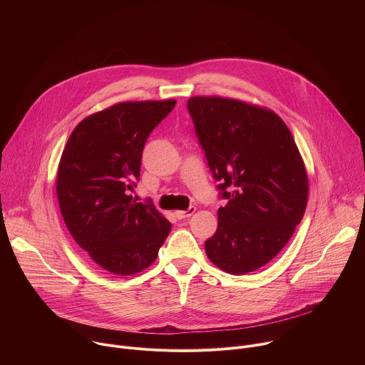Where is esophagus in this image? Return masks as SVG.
<instances>
[{
    "label": "esophagus",
    "mask_w": 365,
    "mask_h": 365,
    "mask_svg": "<svg viewBox=\"0 0 365 365\" xmlns=\"http://www.w3.org/2000/svg\"><path fill=\"white\" fill-rule=\"evenodd\" d=\"M195 211H196V207H195V206H189L186 211H176V212H175V215H176V218H178V220H185V218L192 217V215L195 214Z\"/></svg>",
    "instance_id": "1"
}]
</instances>
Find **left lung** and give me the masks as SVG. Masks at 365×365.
Here are the masks:
<instances>
[{
    "mask_svg": "<svg viewBox=\"0 0 365 365\" xmlns=\"http://www.w3.org/2000/svg\"><path fill=\"white\" fill-rule=\"evenodd\" d=\"M187 110L227 205L205 241L207 258L241 276L267 264L303 218L307 175L284 121L270 110L221 96H193Z\"/></svg>",
    "mask_w": 365,
    "mask_h": 365,
    "instance_id": "1",
    "label": "left lung"
}]
</instances>
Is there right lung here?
Segmentation results:
<instances>
[{"label":"right lung","instance_id":"obj_1","mask_svg":"<svg viewBox=\"0 0 365 365\" xmlns=\"http://www.w3.org/2000/svg\"><path fill=\"white\" fill-rule=\"evenodd\" d=\"M176 101L120 102L82 120L62 153L56 192L78 245L110 273L130 276L154 263L172 224L128 190L140 179L150 133Z\"/></svg>","mask_w":365,"mask_h":365}]
</instances>
